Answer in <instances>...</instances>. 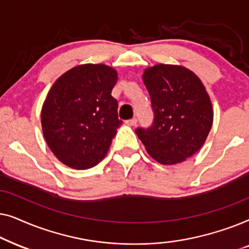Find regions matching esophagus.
<instances>
[{
	"label": "esophagus",
	"instance_id": "esophagus-1",
	"mask_svg": "<svg viewBox=\"0 0 249 249\" xmlns=\"http://www.w3.org/2000/svg\"><path fill=\"white\" fill-rule=\"evenodd\" d=\"M125 124H129V125H132V127H134V125L137 124V119H136V118H134V119H130V120L125 121Z\"/></svg>",
	"mask_w": 249,
	"mask_h": 249
}]
</instances>
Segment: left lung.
Returning a JSON list of instances; mask_svg holds the SVG:
<instances>
[{
    "instance_id": "1",
    "label": "left lung",
    "mask_w": 249,
    "mask_h": 249,
    "mask_svg": "<svg viewBox=\"0 0 249 249\" xmlns=\"http://www.w3.org/2000/svg\"><path fill=\"white\" fill-rule=\"evenodd\" d=\"M154 121L136 134L155 161L181 163L205 142L213 124V107L202 80L182 66L156 64L144 70Z\"/></svg>"
}]
</instances>
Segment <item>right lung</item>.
I'll use <instances>...</instances> for the list:
<instances>
[{
  "instance_id": "obj_1",
  "label": "right lung",
  "mask_w": 249,
  "mask_h": 249,
  "mask_svg": "<svg viewBox=\"0 0 249 249\" xmlns=\"http://www.w3.org/2000/svg\"><path fill=\"white\" fill-rule=\"evenodd\" d=\"M118 72L105 64H80L56 79L44 101L42 129L56 159L86 170L105 158L117 129L118 101L111 95Z\"/></svg>"
}]
</instances>
